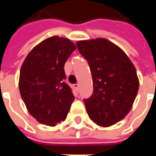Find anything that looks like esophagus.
<instances>
[{
    "instance_id": "34e87169",
    "label": "esophagus",
    "mask_w": 156,
    "mask_h": 156,
    "mask_svg": "<svg viewBox=\"0 0 156 156\" xmlns=\"http://www.w3.org/2000/svg\"><path fill=\"white\" fill-rule=\"evenodd\" d=\"M74 88H76V89H78V88H79V84H78V83H76V84H74Z\"/></svg>"
}]
</instances>
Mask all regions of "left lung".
<instances>
[{
	"label": "left lung",
	"instance_id": "8db88e82",
	"mask_svg": "<svg viewBox=\"0 0 156 156\" xmlns=\"http://www.w3.org/2000/svg\"><path fill=\"white\" fill-rule=\"evenodd\" d=\"M76 44L88 61L93 78V94L83 99L88 116L99 126H111L128 115L136 98L135 68L124 51L107 39Z\"/></svg>",
	"mask_w": 156,
	"mask_h": 156
}]
</instances>
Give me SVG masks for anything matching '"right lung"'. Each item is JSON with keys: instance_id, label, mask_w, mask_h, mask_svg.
<instances>
[{"instance_id": "add662e5", "label": "right lung", "mask_w": 156, "mask_h": 156, "mask_svg": "<svg viewBox=\"0 0 156 156\" xmlns=\"http://www.w3.org/2000/svg\"><path fill=\"white\" fill-rule=\"evenodd\" d=\"M75 46L68 38L51 37L37 45L23 62L19 89L30 115L55 126L66 119L74 96L64 82V64Z\"/></svg>"}]
</instances>
